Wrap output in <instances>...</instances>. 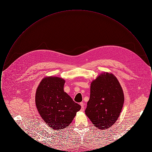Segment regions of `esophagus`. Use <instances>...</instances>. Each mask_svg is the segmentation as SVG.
Masks as SVG:
<instances>
[{"mask_svg": "<svg viewBox=\"0 0 152 152\" xmlns=\"http://www.w3.org/2000/svg\"><path fill=\"white\" fill-rule=\"evenodd\" d=\"M80 105H81V110H84V103L83 102H80Z\"/></svg>", "mask_w": 152, "mask_h": 152, "instance_id": "obj_1", "label": "esophagus"}]
</instances>
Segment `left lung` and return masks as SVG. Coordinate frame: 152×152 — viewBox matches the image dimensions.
<instances>
[{"mask_svg":"<svg viewBox=\"0 0 152 152\" xmlns=\"http://www.w3.org/2000/svg\"><path fill=\"white\" fill-rule=\"evenodd\" d=\"M124 102L123 89L116 76L102 73L91 83L86 115L97 128L107 129L119 117Z\"/></svg>","mask_w":152,"mask_h":152,"instance_id":"left-lung-1","label":"left lung"}]
</instances>
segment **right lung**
Returning a JSON list of instances; mask_svg holds the SVG:
<instances>
[{
	"mask_svg": "<svg viewBox=\"0 0 152 152\" xmlns=\"http://www.w3.org/2000/svg\"><path fill=\"white\" fill-rule=\"evenodd\" d=\"M65 80L49 76L36 89V108L44 121L54 130L64 129L72 123L81 106L64 91Z\"/></svg>",
	"mask_w": 152,
	"mask_h": 152,
	"instance_id": "1",
	"label": "right lung"
}]
</instances>
